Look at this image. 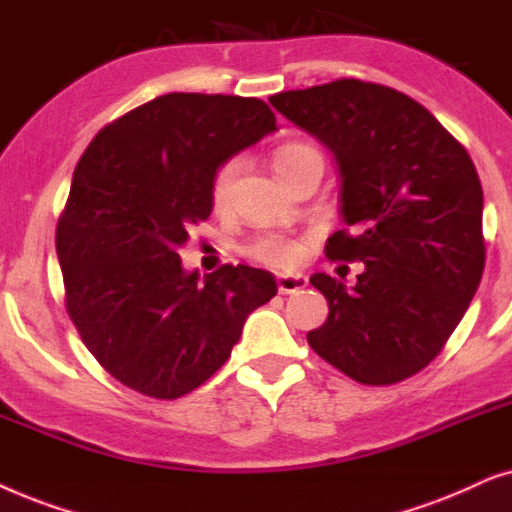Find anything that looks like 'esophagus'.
<instances>
[{"instance_id":"34e87169","label":"esophagus","mask_w":512,"mask_h":512,"mask_svg":"<svg viewBox=\"0 0 512 512\" xmlns=\"http://www.w3.org/2000/svg\"><path fill=\"white\" fill-rule=\"evenodd\" d=\"M276 283H278V292H281V295H292V292L302 290V288H306V285H309V281H306V276H302V274H297V276H278Z\"/></svg>"}]
</instances>
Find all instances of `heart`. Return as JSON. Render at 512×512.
<instances>
[{"mask_svg": "<svg viewBox=\"0 0 512 512\" xmlns=\"http://www.w3.org/2000/svg\"><path fill=\"white\" fill-rule=\"evenodd\" d=\"M313 156H320V154L311 145H306V142H285V145L274 149V154H271V163H274V170L278 173V177L285 182L299 163L306 159H313ZM238 168H241V161L229 159L215 170L213 182H210V201H213V206L217 210H224L229 206L231 194H234ZM245 252H248V257H252V260L267 264L271 269L290 271L295 269L297 264L302 262V257L306 255V241H302V238L281 236V234H264V236H257L252 243H248Z\"/></svg>", "mask_w": 512, "mask_h": 512, "instance_id": "1", "label": "heart"}]
</instances>
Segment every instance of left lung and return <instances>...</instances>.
Here are the masks:
<instances>
[{"label": "left lung", "mask_w": 512, "mask_h": 512, "mask_svg": "<svg viewBox=\"0 0 512 512\" xmlns=\"http://www.w3.org/2000/svg\"><path fill=\"white\" fill-rule=\"evenodd\" d=\"M269 100L337 159L349 229L327 238L325 255L365 264L351 290L311 276L330 313L306 342L358 384L410 379L445 349L485 271L478 170L395 88L337 79Z\"/></svg>", "instance_id": "8db88e82"}]
</instances>
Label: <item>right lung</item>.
<instances>
[{"label": "right lung", "mask_w": 512, "mask_h": 512, "mask_svg": "<svg viewBox=\"0 0 512 512\" xmlns=\"http://www.w3.org/2000/svg\"><path fill=\"white\" fill-rule=\"evenodd\" d=\"M271 131L276 114L260 98L168 93L114 119L81 154L56 227L65 309L131 391L192 393L278 292L269 271L245 264L199 281L177 252L210 217L215 170Z\"/></svg>", "instance_id": "obj_1"}]
</instances>
